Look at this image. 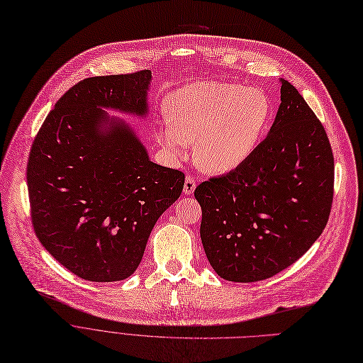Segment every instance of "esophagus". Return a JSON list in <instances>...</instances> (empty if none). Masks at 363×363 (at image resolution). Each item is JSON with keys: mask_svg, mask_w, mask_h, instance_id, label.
<instances>
[{"mask_svg": "<svg viewBox=\"0 0 363 363\" xmlns=\"http://www.w3.org/2000/svg\"><path fill=\"white\" fill-rule=\"evenodd\" d=\"M195 187H196V180H195V177H194V176H187V177L184 179V187H183L184 195L194 194Z\"/></svg>", "mask_w": 363, "mask_h": 363, "instance_id": "esophagus-1", "label": "esophagus"}]
</instances>
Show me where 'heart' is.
Wrapping results in <instances>:
<instances>
[{
    "instance_id": "heart-1",
    "label": "heart",
    "mask_w": 363,
    "mask_h": 363,
    "mask_svg": "<svg viewBox=\"0 0 363 363\" xmlns=\"http://www.w3.org/2000/svg\"><path fill=\"white\" fill-rule=\"evenodd\" d=\"M169 119L160 142L174 157L195 145V160L211 172H228L255 149L269 116L267 97L257 89L217 81L195 82L169 99Z\"/></svg>"
}]
</instances>
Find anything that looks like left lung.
Masks as SVG:
<instances>
[{
    "label": "left lung",
    "mask_w": 363,
    "mask_h": 363,
    "mask_svg": "<svg viewBox=\"0 0 363 363\" xmlns=\"http://www.w3.org/2000/svg\"><path fill=\"white\" fill-rule=\"evenodd\" d=\"M195 198L206 258L223 279L272 278L313 245L331 213L334 155L294 85L282 79L266 139L238 168L198 184Z\"/></svg>",
    "instance_id": "obj_1"
}]
</instances>
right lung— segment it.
Returning <instances> with one entry per match:
<instances>
[{
    "label": "right lung",
    "mask_w": 363,
    "mask_h": 363,
    "mask_svg": "<svg viewBox=\"0 0 363 363\" xmlns=\"http://www.w3.org/2000/svg\"><path fill=\"white\" fill-rule=\"evenodd\" d=\"M152 72L91 77L72 85L33 139L28 192L33 232L69 272L91 282H115L139 267L149 235L174 203L184 174L149 161L131 130L112 119L113 108L146 113Z\"/></svg>",
    "instance_id": "right-lung-1"
}]
</instances>
